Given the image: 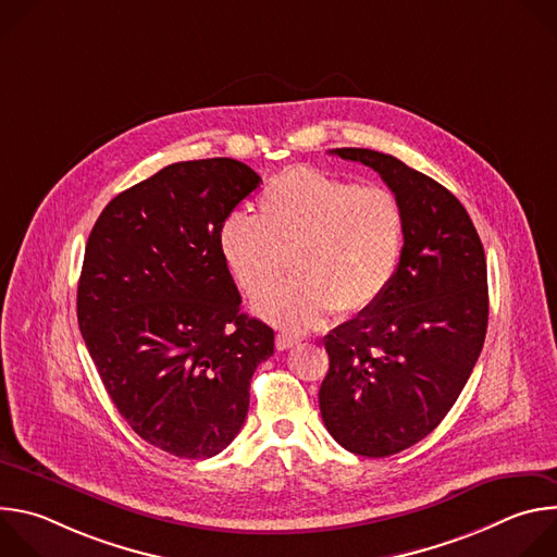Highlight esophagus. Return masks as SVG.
Returning <instances> with one entry per match:
<instances>
[{
  "label": "esophagus",
  "instance_id": "34e87169",
  "mask_svg": "<svg viewBox=\"0 0 557 557\" xmlns=\"http://www.w3.org/2000/svg\"><path fill=\"white\" fill-rule=\"evenodd\" d=\"M301 339L297 337V335H288V333H280L277 335V339H275V346H277V350H288V348H293V346H297Z\"/></svg>",
  "mask_w": 557,
  "mask_h": 557
}]
</instances>
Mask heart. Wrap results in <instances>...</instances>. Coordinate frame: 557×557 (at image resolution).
Returning a JSON list of instances; mask_svg holds the SVG:
<instances>
[{
  "label": "heart",
  "instance_id": "obj_1",
  "mask_svg": "<svg viewBox=\"0 0 557 557\" xmlns=\"http://www.w3.org/2000/svg\"><path fill=\"white\" fill-rule=\"evenodd\" d=\"M406 245L404 207L383 187H357L314 168L275 176L256 202V218L231 213L218 231L220 258L247 297L280 282L287 256L293 280L258 304L282 329H310L335 308H372L399 271Z\"/></svg>",
  "mask_w": 557,
  "mask_h": 557
}]
</instances>
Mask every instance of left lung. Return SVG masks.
Returning a JSON list of instances; mask_svg holds the SVG:
<instances>
[{
    "label": "left lung",
    "mask_w": 557,
    "mask_h": 557,
    "mask_svg": "<svg viewBox=\"0 0 557 557\" xmlns=\"http://www.w3.org/2000/svg\"><path fill=\"white\" fill-rule=\"evenodd\" d=\"M331 153L374 170L406 215L404 258L385 295L324 337V425L348 451L383 458L445 419L479 361L487 260L469 213L434 178L372 149Z\"/></svg>",
    "instance_id": "8db88e82"
}]
</instances>
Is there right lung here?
I'll return each instance as SVG.
<instances>
[{
	"mask_svg": "<svg viewBox=\"0 0 557 557\" xmlns=\"http://www.w3.org/2000/svg\"><path fill=\"white\" fill-rule=\"evenodd\" d=\"M260 183L233 158L174 163L110 200L88 237L78 329L121 417L178 458L235 438L275 348L218 251L220 224Z\"/></svg>",
	"mask_w": 557,
	"mask_h": 557,
	"instance_id": "add662e5",
	"label": "right lung"
}]
</instances>
